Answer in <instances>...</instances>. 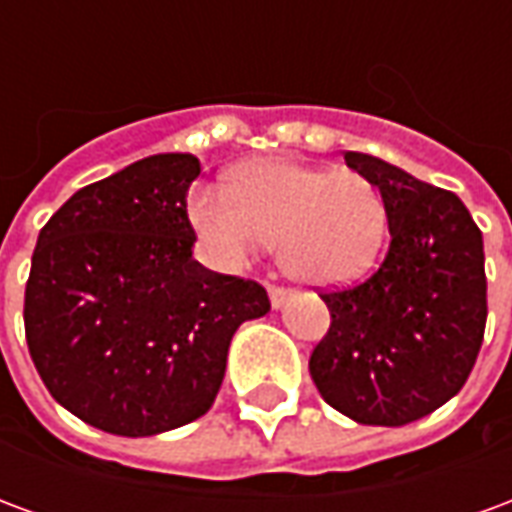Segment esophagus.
I'll list each match as a JSON object with an SVG mask.
<instances>
[{
  "label": "esophagus",
  "mask_w": 512,
  "mask_h": 512,
  "mask_svg": "<svg viewBox=\"0 0 512 512\" xmlns=\"http://www.w3.org/2000/svg\"><path fill=\"white\" fill-rule=\"evenodd\" d=\"M268 299L274 307H282L285 301L293 299V290L290 288H279V285H268Z\"/></svg>",
  "instance_id": "esophagus-1"
}]
</instances>
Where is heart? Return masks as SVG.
<instances>
[{"label":"heart","instance_id":"b5f03b06","mask_svg":"<svg viewBox=\"0 0 512 512\" xmlns=\"http://www.w3.org/2000/svg\"><path fill=\"white\" fill-rule=\"evenodd\" d=\"M189 219L222 266H244L260 246L277 244L285 274L321 288L362 277L389 230L384 194L367 175L293 158L244 164L227 194L197 191Z\"/></svg>","mask_w":512,"mask_h":512}]
</instances>
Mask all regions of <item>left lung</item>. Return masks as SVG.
<instances>
[{"mask_svg": "<svg viewBox=\"0 0 512 512\" xmlns=\"http://www.w3.org/2000/svg\"><path fill=\"white\" fill-rule=\"evenodd\" d=\"M345 164L376 183L389 249L370 277L321 290L332 323L310 356L321 397L362 425L397 428L461 392L483 345V233L452 191L367 153Z\"/></svg>", "mask_w": 512, "mask_h": 512, "instance_id": "1", "label": "left lung"}]
</instances>
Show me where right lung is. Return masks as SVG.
<instances>
[{
	"label": "right lung",
	"instance_id": "right-lung-1",
	"mask_svg": "<svg viewBox=\"0 0 512 512\" xmlns=\"http://www.w3.org/2000/svg\"><path fill=\"white\" fill-rule=\"evenodd\" d=\"M200 161L158 153L73 194L32 252L24 332L51 397L115 436H156L216 400L227 348L271 310L255 279L191 257Z\"/></svg>",
	"mask_w": 512,
	"mask_h": 512
}]
</instances>
